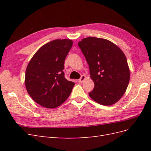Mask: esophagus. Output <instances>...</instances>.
Masks as SVG:
<instances>
[{
  "label": "esophagus",
  "mask_w": 151,
  "mask_h": 151,
  "mask_svg": "<svg viewBox=\"0 0 151 151\" xmlns=\"http://www.w3.org/2000/svg\"><path fill=\"white\" fill-rule=\"evenodd\" d=\"M86 79V76H84V75H83L81 76V78L78 80V82L79 83H83V82L85 81V79Z\"/></svg>",
  "instance_id": "obj_1"
}]
</instances>
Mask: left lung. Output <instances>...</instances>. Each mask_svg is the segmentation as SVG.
<instances>
[{
    "label": "left lung",
    "instance_id": "obj_1",
    "mask_svg": "<svg viewBox=\"0 0 151 151\" xmlns=\"http://www.w3.org/2000/svg\"><path fill=\"white\" fill-rule=\"evenodd\" d=\"M78 45L94 83L89 96L104 106L115 104L125 94L130 81V69L124 53L115 43L104 38L88 37Z\"/></svg>",
    "mask_w": 151,
    "mask_h": 151
}]
</instances>
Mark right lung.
I'll return each mask as SVG.
<instances>
[{
  "instance_id": "obj_1",
  "label": "right lung",
  "mask_w": 151,
  "mask_h": 151,
  "mask_svg": "<svg viewBox=\"0 0 151 151\" xmlns=\"http://www.w3.org/2000/svg\"><path fill=\"white\" fill-rule=\"evenodd\" d=\"M73 42L55 40L40 48L28 63L25 86L34 101L45 108H55L69 96L75 83L64 77V62Z\"/></svg>"
}]
</instances>
